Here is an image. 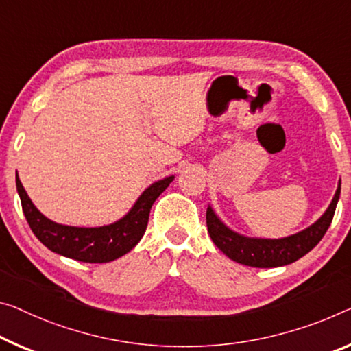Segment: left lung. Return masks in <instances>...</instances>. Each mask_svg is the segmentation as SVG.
<instances>
[{"mask_svg": "<svg viewBox=\"0 0 351 351\" xmlns=\"http://www.w3.org/2000/svg\"><path fill=\"white\" fill-rule=\"evenodd\" d=\"M341 196V182L326 212L309 228L285 239H251L230 230L212 207H207V229L210 239L218 250L234 262L256 268H273L289 265L306 256L323 239L330 228L336 206Z\"/></svg>", "mask_w": 351, "mask_h": 351, "instance_id": "obj_1", "label": "left lung"}]
</instances>
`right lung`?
Returning <instances> with one entry per match:
<instances>
[{
	"mask_svg": "<svg viewBox=\"0 0 351 351\" xmlns=\"http://www.w3.org/2000/svg\"><path fill=\"white\" fill-rule=\"evenodd\" d=\"M174 176L145 188L130 212L116 223L101 228H73L58 224L44 217L26 194L19 176L15 177L21 208L37 239L56 254L88 263L111 262L132 251L143 239L155 199L169 186Z\"/></svg>",
	"mask_w": 351,
	"mask_h": 351,
	"instance_id": "obj_1",
	"label": "right lung"
}]
</instances>
